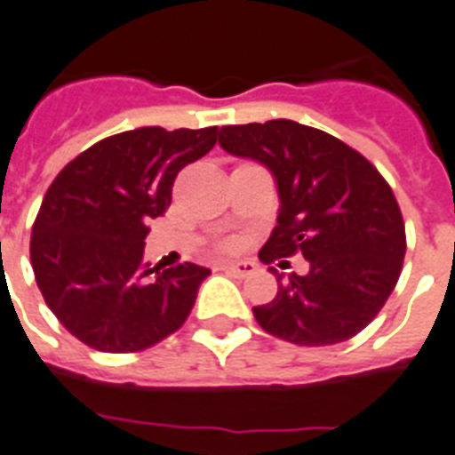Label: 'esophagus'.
<instances>
[{
    "label": "esophagus",
    "mask_w": 455,
    "mask_h": 455,
    "mask_svg": "<svg viewBox=\"0 0 455 455\" xmlns=\"http://www.w3.org/2000/svg\"><path fill=\"white\" fill-rule=\"evenodd\" d=\"M223 270L232 272L235 277H251L258 270V265L253 260H237V263H225Z\"/></svg>",
    "instance_id": "esophagus-1"
}]
</instances>
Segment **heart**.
<instances>
[{
    "label": "heart",
    "mask_w": 455,
    "mask_h": 455,
    "mask_svg": "<svg viewBox=\"0 0 455 455\" xmlns=\"http://www.w3.org/2000/svg\"><path fill=\"white\" fill-rule=\"evenodd\" d=\"M228 246H230V249H232V246H235V242H228Z\"/></svg>",
    "instance_id": "b5f03b06"
}]
</instances>
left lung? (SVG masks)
Listing matches in <instances>:
<instances>
[{
    "instance_id": "8db88e82",
    "label": "left lung",
    "mask_w": 455,
    "mask_h": 455,
    "mask_svg": "<svg viewBox=\"0 0 455 455\" xmlns=\"http://www.w3.org/2000/svg\"><path fill=\"white\" fill-rule=\"evenodd\" d=\"M218 143L270 169L279 216L258 258L303 253L305 275H277V296L253 307L267 333L296 345L343 343L371 324L406 253L402 211L376 166L326 131L272 119L223 126Z\"/></svg>"
}]
</instances>
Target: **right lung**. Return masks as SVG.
<instances>
[{
  "mask_svg": "<svg viewBox=\"0 0 455 455\" xmlns=\"http://www.w3.org/2000/svg\"><path fill=\"white\" fill-rule=\"evenodd\" d=\"M216 126H162L103 138L51 183L32 225L30 260L58 322L100 352H138L185 324L209 267L143 260L150 218L171 204L178 171L216 145Z\"/></svg>",
  "mask_w": 455,
  "mask_h": 455,
  "instance_id": "right-lung-1",
  "label": "right lung"
}]
</instances>
